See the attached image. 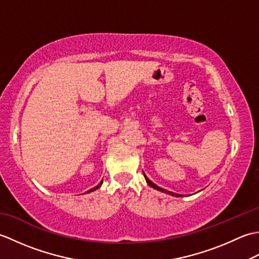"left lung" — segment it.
I'll return each instance as SVG.
<instances>
[{
	"instance_id": "left-lung-1",
	"label": "left lung",
	"mask_w": 259,
	"mask_h": 259,
	"mask_svg": "<svg viewBox=\"0 0 259 259\" xmlns=\"http://www.w3.org/2000/svg\"><path fill=\"white\" fill-rule=\"evenodd\" d=\"M144 176H145V179H146V181H147V184L149 185L150 187H152L153 189L159 190V191H162V192H164V194H168V195H170V196H175V197H184V195H178V194H175V192H172V191H169V190H166V189L161 188V187H159V186H157L156 184H153L150 179H148V177H147V176H146L145 174H144Z\"/></svg>"
}]
</instances>
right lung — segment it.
Masks as SVG:
<instances>
[{
  "label": "right lung",
  "instance_id": "obj_1",
  "mask_svg": "<svg viewBox=\"0 0 259 259\" xmlns=\"http://www.w3.org/2000/svg\"><path fill=\"white\" fill-rule=\"evenodd\" d=\"M102 183H103V180H101V181H100V184H99V185H97L96 187H93V188H92V189H90V190H88L87 192H84V194H88V192H91V191H95V190L99 189V188H100V187H101Z\"/></svg>",
  "mask_w": 259,
  "mask_h": 259
}]
</instances>
